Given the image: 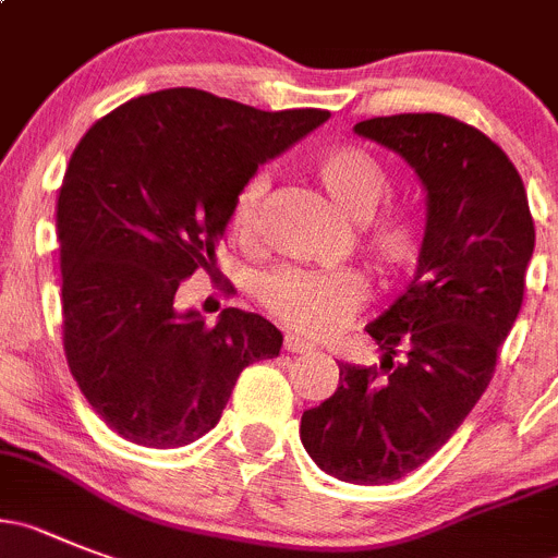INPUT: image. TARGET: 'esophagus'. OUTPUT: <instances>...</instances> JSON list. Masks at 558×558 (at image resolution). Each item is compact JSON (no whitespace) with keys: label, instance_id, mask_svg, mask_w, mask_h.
<instances>
[{"label":"esophagus","instance_id":"34e87169","mask_svg":"<svg viewBox=\"0 0 558 558\" xmlns=\"http://www.w3.org/2000/svg\"><path fill=\"white\" fill-rule=\"evenodd\" d=\"M283 347L286 352H291V355H308V352H314V343L305 341V338L300 336H291V332H286Z\"/></svg>","mask_w":558,"mask_h":558}]
</instances>
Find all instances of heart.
<instances>
[{"label": "heart", "mask_w": 558, "mask_h": 558, "mask_svg": "<svg viewBox=\"0 0 558 558\" xmlns=\"http://www.w3.org/2000/svg\"><path fill=\"white\" fill-rule=\"evenodd\" d=\"M311 170L332 206L355 222L368 220L390 190V179L383 165L368 150L355 145L322 150ZM267 186V173H255L239 190L233 203V231L242 239H253L258 231ZM363 247L379 275L393 278L408 272L418 264L424 250V222L410 208H390L368 222ZM258 294L272 316H278L291 330L305 336H330L363 308L366 283L350 269L283 267L262 280Z\"/></svg>", "instance_id": "heart-1"}]
</instances>
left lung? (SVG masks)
Returning a JSON list of instances; mask_svg holds the SVG:
<instances>
[{
  "label": "left lung",
  "mask_w": 558,
  "mask_h": 558,
  "mask_svg": "<svg viewBox=\"0 0 558 558\" xmlns=\"http://www.w3.org/2000/svg\"><path fill=\"white\" fill-rule=\"evenodd\" d=\"M355 134L418 175L424 250L408 289L366 327L383 350L379 372L338 363L336 393L305 410L300 440L341 482L388 484L424 465L490 385L523 303L534 220L509 156L468 123L390 114Z\"/></svg>",
  "instance_id": "left-lung-1"
}]
</instances>
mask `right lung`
<instances>
[{"mask_svg":"<svg viewBox=\"0 0 558 558\" xmlns=\"http://www.w3.org/2000/svg\"><path fill=\"white\" fill-rule=\"evenodd\" d=\"M330 118L264 112L195 87L121 104L80 140L57 201L62 343L98 418L148 449L215 429L244 366L283 332L226 308L215 327L175 291L217 267L239 190L258 165Z\"/></svg>","mask_w":558,"mask_h":558,"instance_id":"right-lung-1","label":"right lung"}]
</instances>
